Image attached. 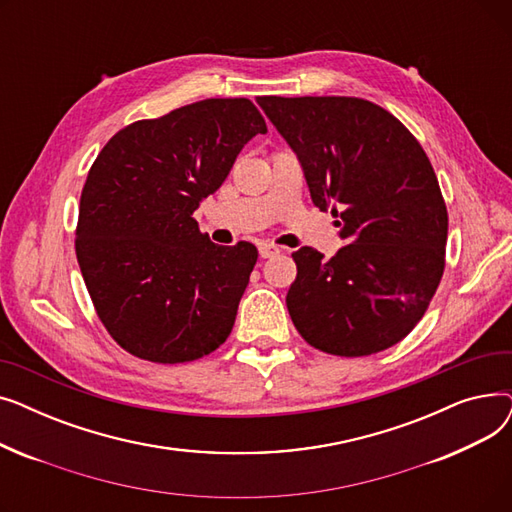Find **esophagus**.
<instances>
[{"mask_svg": "<svg viewBox=\"0 0 512 512\" xmlns=\"http://www.w3.org/2000/svg\"><path fill=\"white\" fill-rule=\"evenodd\" d=\"M278 253H280V247L272 245V242H265V245H261V247H259V255H261L263 259H270V257H276Z\"/></svg>", "mask_w": 512, "mask_h": 512, "instance_id": "obj_1", "label": "esophagus"}]
</instances>
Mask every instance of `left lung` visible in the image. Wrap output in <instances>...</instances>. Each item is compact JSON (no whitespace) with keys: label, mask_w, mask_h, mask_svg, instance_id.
Wrapping results in <instances>:
<instances>
[{"label":"left lung","mask_w":512,"mask_h":512,"mask_svg":"<svg viewBox=\"0 0 512 512\" xmlns=\"http://www.w3.org/2000/svg\"><path fill=\"white\" fill-rule=\"evenodd\" d=\"M297 153L311 201L340 218L332 259L301 247L286 305L315 348L365 357L400 342L444 274L448 213L419 141L384 107L357 97H259Z\"/></svg>","instance_id":"obj_1"}]
</instances>
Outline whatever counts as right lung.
Returning <instances> with one entry per match:
<instances>
[{
	"mask_svg": "<svg viewBox=\"0 0 512 512\" xmlns=\"http://www.w3.org/2000/svg\"><path fill=\"white\" fill-rule=\"evenodd\" d=\"M265 132L249 99H205L128 124L97 155L76 259L101 324L130 355L186 363L230 336L257 249L213 245L193 213Z\"/></svg>",
	"mask_w": 512,
	"mask_h": 512,
	"instance_id": "obj_1",
	"label": "right lung"
}]
</instances>
